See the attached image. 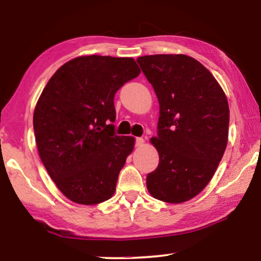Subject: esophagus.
I'll use <instances>...</instances> for the list:
<instances>
[{
	"label": "esophagus",
	"mask_w": 261,
	"mask_h": 261,
	"mask_svg": "<svg viewBox=\"0 0 261 261\" xmlns=\"http://www.w3.org/2000/svg\"><path fill=\"white\" fill-rule=\"evenodd\" d=\"M144 144H145V140L142 138L135 139V146H137V147H141Z\"/></svg>",
	"instance_id": "obj_1"
}]
</instances>
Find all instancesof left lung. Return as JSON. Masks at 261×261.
Here are the masks:
<instances>
[{
    "instance_id": "obj_1",
    "label": "left lung",
    "mask_w": 261,
    "mask_h": 261,
    "mask_svg": "<svg viewBox=\"0 0 261 261\" xmlns=\"http://www.w3.org/2000/svg\"><path fill=\"white\" fill-rule=\"evenodd\" d=\"M159 101V165L148 192L167 203L197 196L212 179L228 142L229 107L222 88L201 63L185 55L139 57Z\"/></svg>"
}]
</instances>
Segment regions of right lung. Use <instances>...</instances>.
<instances>
[{"label": "right lung", "mask_w": 261, "mask_h": 261, "mask_svg": "<svg viewBox=\"0 0 261 261\" xmlns=\"http://www.w3.org/2000/svg\"><path fill=\"white\" fill-rule=\"evenodd\" d=\"M139 73L133 58L77 57L42 90L33 115L35 142L49 177L70 201L98 204L115 192L135 140L115 134L114 96Z\"/></svg>", "instance_id": "obj_1"}]
</instances>
